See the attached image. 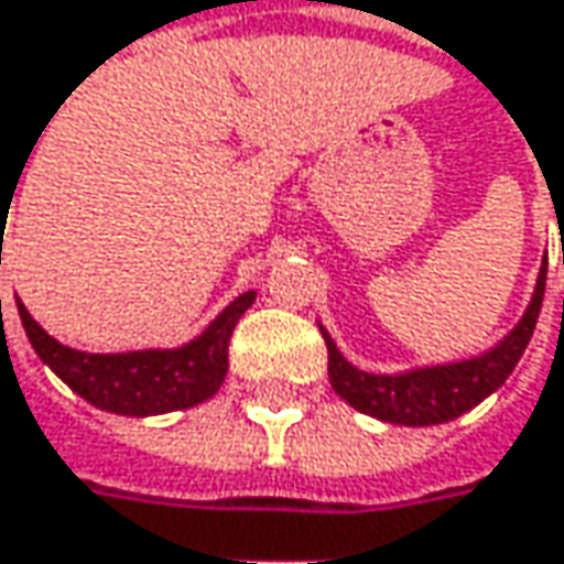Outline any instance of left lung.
<instances>
[{"instance_id":"obj_1","label":"left lung","mask_w":564,"mask_h":564,"mask_svg":"<svg viewBox=\"0 0 564 564\" xmlns=\"http://www.w3.org/2000/svg\"><path fill=\"white\" fill-rule=\"evenodd\" d=\"M542 293H545V261L539 268L533 300L523 313V319L513 326V333L503 335L490 351L468 358V361H452V365H433V368H416L403 375H368L345 361V355L335 348L333 335L319 326L329 348V384L333 390L355 410L393 423V426H438L448 423L471 406H478L485 397H490L497 387L510 378L517 361L523 358L533 329H536L539 310H542Z\"/></svg>"}]
</instances>
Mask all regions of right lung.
Segmentation results:
<instances>
[{
    "mask_svg": "<svg viewBox=\"0 0 564 564\" xmlns=\"http://www.w3.org/2000/svg\"><path fill=\"white\" fill-rule=\"evenodd\" d=\"M251 303H254V290L235 296L203 333L180 348L93 355L51 338L31 319L25 303L15 300L28 341L37 351V358L86 403L119 416H161L209 400L226 381L231 329Z\"/></svg>",
    "mask_w": 564,
    "mask_h": 564,
    "instance_id": "1",
    "label": "right lung"
}]
</instances>
